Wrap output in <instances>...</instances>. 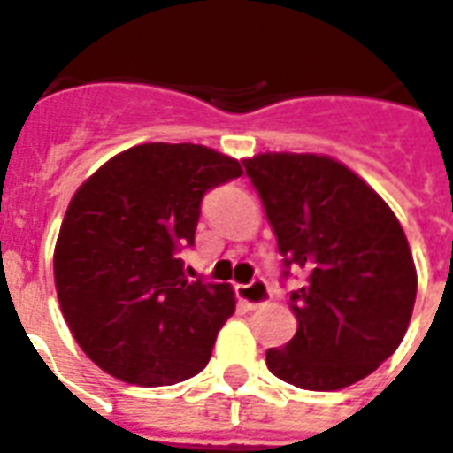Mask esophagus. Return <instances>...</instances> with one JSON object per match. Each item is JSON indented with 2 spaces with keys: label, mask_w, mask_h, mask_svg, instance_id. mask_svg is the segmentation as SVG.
<instances>
[{
  "label": "esophagus",
  "mask_w": 453,
  "mask_h": 453,
  "mask_svg": "<svg viewBox=\"0 0 453 453\" xmlns=\"http://www.w3.org/2000/svg\"><path fill=\"white\" fill-rule=\"evenodd\" d=\"M234 292H237V299L247 303L250 309H257V306L268 302V296H271L268 282H265L264 278H254L250 285H237Z\"/></svg>",
  "instance_id": "esophagus-1"
}]
</instances>
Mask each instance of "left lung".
I'll list each match as a JSON object with an SVG mask.
<instances>
[{
	"instance_id": "left-lung-1",
	"label": "left lung",
	"mask_w": 453,
	"mask_h": 453,
	"mask_svg": "<svg viewBox=\"0 0 453 453\" xmlns=\"http://www.w3.org/2000/svg\"><path fill=\"white\" fill-rule=\"evenodd\" d=\"M282 254L296 334L265 351L273 375L333 392L371 375L402 344L416 303V265L399 220L357 173L319 154H258L244 161Z\"/></svg>"
}]
</instances>
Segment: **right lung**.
I'll return each mask as SVG.
<instances>
[{
	"label": "right lung",
	"mask_w": 453,
	"mask_h": 453,
	"mask_svg": "<svg viewBox=\"0 0 453 453\" xmlns=\"http://www.w3.org/2000/svg\"><path fill=\"white\" fill-rule=\"evenodd\" d=\"M237 158L202 144H137L73 195L54 250V282L81 349L113 378L161 388L202 371L234 313L226 282L189 280L202 199L240 178Z\"/></svg>",
	"instance_id": "right-lung-1"
}]
</instances>
